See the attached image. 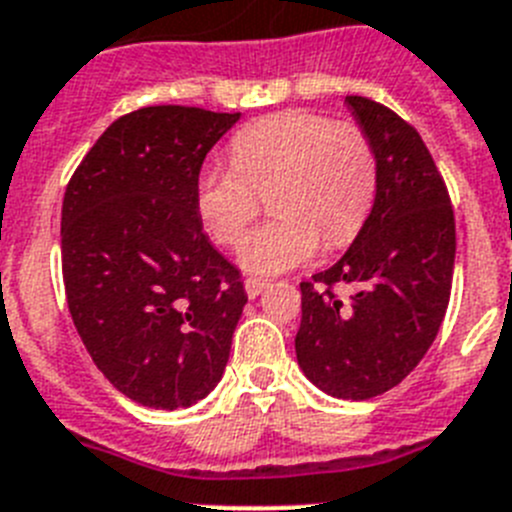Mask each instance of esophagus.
Masks as SVG:
<instances>
[{"label":"esophagus","instance_id":"obj_1","mask_svg":"<svg viewBox=\"0 0 512 512\" xmlns=\"http://www.w3.org/2000/svg\"><path fill=\"white\" fill-rule=\"evenodd\" d=\"M268 286L270 283L262 281V278H247V281H244V291H247V296H250V299H257V296H260V293L265 291Z\"/></svg>","mask_w":512,"mask_h":512}]
</instances>
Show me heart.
<instances>
[{"label":"heart","mask_w":512,"mask_h":512,"mask_svg":"<svg viewBox=\"0 0 512 512\" xmlns=\"http://www.w3.org/2000/svg\"><path fill=\"white\" fill-rule=\"evenodd\" d=\"M379 162L366 133L311 110H286L244 126L231 164H211L195 182V208L224 247H234L270 193L273 219L242 242L252 273H283L317 255L319 244L353 242L371 213Z\"/></svg>","instance_id":"1"}]
</instances>
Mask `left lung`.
I'll list each match as a JSON object with an SVG mask.
<instances>
[{"instance_id":"8db88e82","label":"left lung","mask_w":512,"mask_h":512,"mask_svg":"<svg viewBox=\"0 0 512 512\" xmlns=\"http://www.w3.org/2000/svg\"><path fill=\"white\" fill-rule=\"evenodd\" d=\"M345 105L376 151L379 185L348 252L301 283L296 358L306 379L332 397L371 399L397 386L441 330L456 221L420 133L368 97L350 95ZM337 282L356 293L340 300Z\"/></svg>"}]
</instances>
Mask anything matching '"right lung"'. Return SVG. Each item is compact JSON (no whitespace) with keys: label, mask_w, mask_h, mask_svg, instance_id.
Wrapping results in <instances>:
<instances>
[{"label":"right lung","mask_w":512,"mask_h":512,"mask_svg":"<svg viewBox=\"0 0 512 512\" xmlns=\"http://www.w3.org/2000/svg\"><path fill=\"white\" fill-rule=\"evenodd\" d=\"M239 113L154 105L110 123L61 208L66 301L84 348L133 402L180 410L224 376L247 304L203 234L195 182Z\"/></svg>","instance_id":"right-lung-1"}]
</instances>
